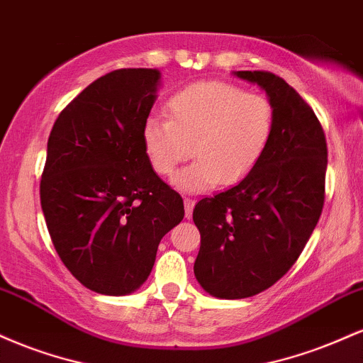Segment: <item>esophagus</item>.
Listing matches in <instances>:
<instances>
[{"mask_svg":"<svg viewBox=\"0 0 363 363\" xmlns=\"http://www.w3.org/2000/svg\"><path fill=\"white\" fill-rule=\"evenodd\" d=\"M193 208H194V199L186 198V199H184V211H186V218H191V216H193Z\"/></svg>","mask_w":363,"mask_h":363,"instance_id":"1","label":"esophagus"}]
</instances>
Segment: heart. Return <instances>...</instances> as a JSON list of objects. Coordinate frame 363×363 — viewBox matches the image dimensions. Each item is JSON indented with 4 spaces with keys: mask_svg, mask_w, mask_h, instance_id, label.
I'll list each match as a JSON object with an SVG mask.
<instances>
[{
    "mask_svg": "<svg viewBox=\"0 0 363 363\" xmlns=\"http://www.w3.org/2000/svg\"><path fill=\"white\" fill-rule=\"evenodd\" d=\"M169 119L148 118L141 140L160 176H174L191 155L196 160L174 179L182 193H205L235 184L252 172L274 129L273 104L225 82H203L177 91L167 102Z\"/></svg>",
    "mask_w": 363,
    "mask_h": 363,
    "instance_id": "obj_1",
    "label": "heart"
}]
</instances>
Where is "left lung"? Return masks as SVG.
Masks as SVG:
<instances>
[{
  "mask_svg": "<svg viewBox=\"0 0 363 363\" xmlns=\"http://www.w3.org/2000/svg\"><path fill=\"white\" fill-rule=\"evenodd\" d=\"M234 74L266 91L274 129L249 176L194 206L201 234L194 277L225 301L269 289L294 266L323 211L328 169L326 136L301 95L273 73Z\"/></svg>",
  "mask_w": 363,
  "mask_h": 363,
  "instance_id": "left-lung-1",
  "label": "left lung"
}]
</instances>
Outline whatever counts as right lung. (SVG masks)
Instances as JSON below:
<instances>
[{
  "label": "right lung",
  "mask_w": 363,
  "mask_h": 363,
  "mask_svg": "<svg viewBox=\"0 0 363 363\" xmlns=\"http://www.w3.org/2000/svg\"><path fill=\"white\" fill-rule=\"evenodd\" d=\"M158 86V69L107 73L61 111L48 140L40 206L49 235L73 277L102 295L138 290L162 237L184 218L141 140Z\"/></svg>",
  "instance_id": "1"
}]
</instances>
